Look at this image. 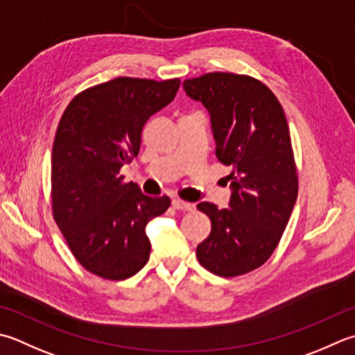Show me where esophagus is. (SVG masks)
Returning a JSON list of instances; mask_svg holds the SVG:
<instances>
[{"label": "esophagus", "instance_id": "obj_1", "mask_svg": "<svg viewBox=\"0 0 355 355\" xmlns=\"http://www.w3.org/2000/svg\"><path fill=\"white\" fill-rule=\"evenodd\" d=\"M172 206L175 207L178 211H192L193 209V205L192 203H187V201H183L182 198H173L172 200Z\"/></svg>", "mask_w": 355, "mask_h": 355}]
</instances>
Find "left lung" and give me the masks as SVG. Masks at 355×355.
Wrapping results in <instances>:
<instances>
[{"label": "left lung", "mask_w": 355, "mask_h": 355, "mask_svg": "<svg viewBox=\"0 0 355 355\" xmlns=\"http://www.w3.org/2000/svg\"><path fill=\"white\" fill-rule=\"evenodd\" d=\"M209 110L218 162L229 166V209L203 201L211 234L197 246L200 265L220 277L260 268L275 251L294 209L298 177L286 116L266 85L249 75L211 72L183 83Z\"/></svg>", "instance_id": "obj_1"}]
</instances>
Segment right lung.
<instances>
[{
	"label": "right lung",
	"mask_w": 355,
	"mask_h": 355,
	"mask_svg": "<svg viewBox=\"0 0 355 355\" xmlns=\"http://www.w3.org/2000/svg\"><path fill=\"white\" fill-rule=\"evenodd\" d=\"M178 87L180 78L118 76L76 94L62 112L52 149V215L76 261L101 279H129L149 260L144 227L171 198L144 196L120 169L140 150L146 121Z\"/></svg>",
	"instance_id": "obj_1"
}]
</instances>
